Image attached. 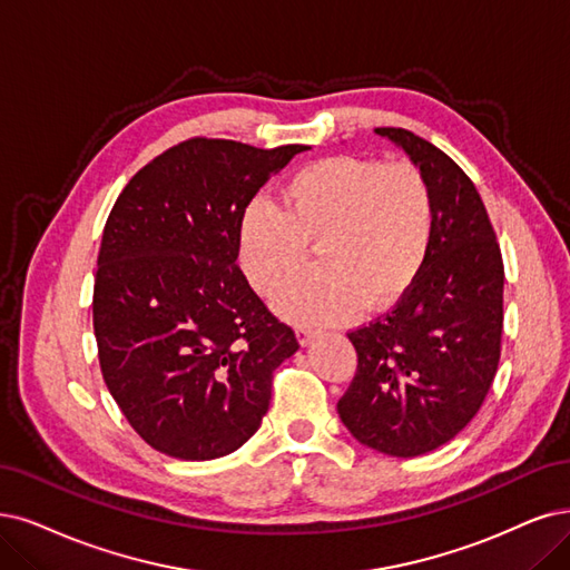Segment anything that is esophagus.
Wrapping results in <instances>:
<instances>
[{"label":"esophagus","mask_w":570,"mask_h":570,"mask_svg":"<svg viewBox=\"0 0 570 570\" xmlns=\"http://www.w3.org/2000/svg\"><path fill=\"white\" fill-rule=\"evenodd\" d=\"M296 335H298V343H301V345H309L314 338H317L320 331H314V328H309V326H298V328H296Z\"/></svg>","instance_id":"obj_1"}]
</instances>
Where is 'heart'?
Returning a JSON list of instances; mask_svg holds the SVG:
<instances>
[{
    "label": "heart",
    "instance_id": "obj_1",
    "mask_svg": "<svg viewBox=\"0 0 570 570\" xmlns=\"http://www.w3.org/2000/svg\"><path fill=\"white\" fill-rule=\"evenodd\" d=\"M432 235V187L415 164L326 157L288 178L279 210H246L239 263L253 291L277 298L298 279L307 248H320L322 274L284 293L277 309L293 322L333 324L402 298Z\"/></svg>",
    "mask_w": 570,
    "mask_h": 570
}]
</instances>
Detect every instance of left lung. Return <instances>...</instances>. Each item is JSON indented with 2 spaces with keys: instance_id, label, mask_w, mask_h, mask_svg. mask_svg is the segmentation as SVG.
Masks as SVG:
<instances>
[{
  "instance_id": "1",
  "label": "left lung",
  "mask_w": 570,
  "mask_h": 570,
  "mask_svg": "<svg viewBox=\"0 0 570 570\" xmlns=\"http://www.w3.org/2000/svg\"><path fill=\"white\" fill-rule=\"evenodd\" d=\"M375 134L425 174L434 235L423 269L394 309L347 333L360 364L338 415L360 444L415 458L465 430L491 390L504 267L487 206L465 171L406 129Z\"/></svg>"
}]
</instances>
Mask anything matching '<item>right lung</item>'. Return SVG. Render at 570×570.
<instances>
[{
	"instance_id": "right-lung-1",
	"label": "right lung",
	"mask_w": 570,
	"mask_h": 570,
	"mask_svg": "<svg viewBox=\"0 0 570 570\" xmlns=\"http://www.w3.org/2000/svg\"><path fill=\"white\" fill-rule=\"evenodd\" d=\"M305 150L185 140L142 166L110 210L94 286L102 381L166 455L214 460L246 444L274 368L298 350L237 256L246 206Z\"/></svg>"
}]
</instances>
